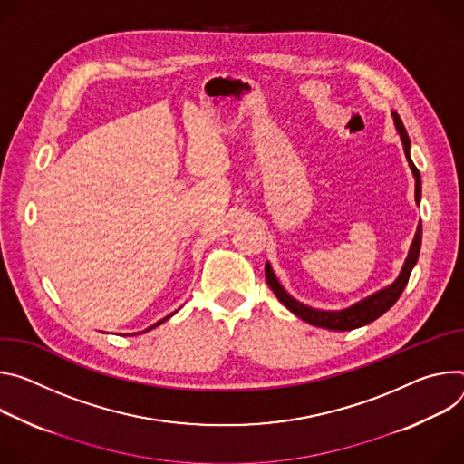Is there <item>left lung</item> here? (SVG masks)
Masks as SVG:
<instances>
[{
  "instance_id": "1",
  "label": "left lung",
  "mask_w": 464,
  "mask_h": 464,
  "mask_svg": "<svg viewBox=\"0 0 464 464\" xmlns=\"http://www.w3.org/2000/svg\"><path fill=\"white\" fill-rule=\"evenodd\" d=\"M391 114H392V120H394L396 132L400 134V140H401V145H403L407 164L411 168V173H413V177H415V200H417V204H420L422 182H420V173H419L417 166L413 164V160H411V141H409V136H407V130H405L400 116L396 112H391ZM420 245H422V223H419V227H417L413 243H411V246H409L407 258H405V262L401 266V271H400L398 278L392 284H389L387 287H383V289L365 296L363 300H359V302L344 307V310H334V312L332 310H317V307L305 305L300 300L293 298L284 289V285L278 282V278H276V275H275V271H273L269 262L266 264V278H267L269 287L276 295V298L287 307L291 314H295L304 323L319 326V328H326V330H332V332L355 330V328H362V326L376 321L378 317H382L385 312H389L391 307L394 305V302L400 298L401 291L407 285L411 271H413V267L419 262Z\"/></svg>"
}]
</instances>
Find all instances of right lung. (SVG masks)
Returning <instances> with one entry per match:
<instances>
[{"label":"right lung","instance_id":"add662e5","mask_svg":"<svg viewBox=\"0 0 464 464\" xmlns=\"http://www.w3.org/2000/svg\"><path fill=\"white\" fill-rule=\"evenodd\" d=\"M173 315H175V312H173V314H171V315H168V317H164V319H160V321H159V323H154V324H152V326H149V328H147V330H143V332H149V330H152V328H157V326H160V324H162V323H166V321H168V319H169V317H173ZM143 332H141V334H143ZM138 334H140V332H138Z\"/></svg>","mask_w":464,"mask_h":464}]
</instances>
